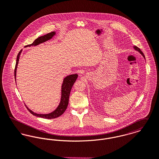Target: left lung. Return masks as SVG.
Here are the masks:
<instances>
[{
  "label": "left lung",
  "instance_id": "left-lung-1",
  "mask_svg": "<svg viewBox=\"0 0 159 159\" xmlns=\"http://www.w3.org/2000/svg\"><path fill=\"white\" fill-rule=\"evenodd\" d=\"M134 49H135V50H136V51H139L140 53H141V55H142V56H143V57L144 58V59H145V57H144V55L143 53L141 52V51L140 50V48H138V47H137L136 46H134Z\"/></svg>",
  "mask_w": 159,
  "mask_h": 159
}]
</instances>
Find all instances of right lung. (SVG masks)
I'll return each instance as SVG.
<instances>
[{"label":"right lung","instance_id":"add662e5","mask_svg":"<svg viewBox=\"0 0 159 159\" xmlns=\"http://www.w3.org/2000/svg\"><path fill=\"white\" fill-rule=\"evenodd\" d=\"M55 35V32H52L49 34H48L44 36H39L37 39L34 41V43L31 44H29L27 46H25V47H30L32 46H37L41 43H43L44 42L47 41L48 40L51 39L53 36ZM22 52V50L19 51L18 53L17 58H16V66H15V80H16V70H17V67H18V62H19V59L20 53ZM78 77V74H71L70 75L66 76L63 81V84L61 85V101L59 104L57 108L50 113L48 114H38L34 113L33 111L30 110L27 106V110L34 116L43 118H46V119H53L56 118L60 116H61L66 110L67 108V107L68 105L69 102V98H70V94L71 92V88L72 87L74 84L75 83L77 78Z\"/></svg>","mask_w":159,"mask_h":159}]
</instances>
